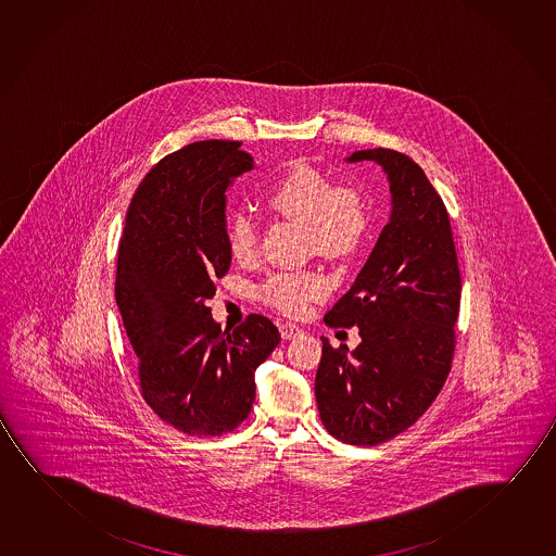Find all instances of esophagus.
<instances>
[{
	"label": "esophagus",
	"mask_w": 556,
	"mask_h": 556,
	"mask_svg": "<svg viewBox=\"0 0 556 556\" xmlns=\"http://www.w3.org/2000/svg\"><path fill=\"white\" fill-rule=\"evenodd\" d=\"M279 331H281V337L285 341H289V339H296L300 334L304 333L302 329H300L299 325L294 324H281L279 325Z\"/></svg>",
	"instance_id": "esophagus-1"
}]
</instances>
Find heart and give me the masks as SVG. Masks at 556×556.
I'll return each instance as SVG.
<instances>
[{
  "label": "heart",
  "instance_id": "obj_1",
  "mask_svg": "<svg viewBox=\"0 0 556 556\" xmlns=\"http://www.w3.org/2000/svg\"><path fill=\"white\" fill-rule=\"evenodd\" d=\"M267 204L292 222L306 225L309 247L329 257L352 254L369 227L366 198L352 185H334L329 175L309 163L292 165L267 194ZM227 248L235 262L250 265L260 256L257 225L237 214L227 229ZM331 282L317 269L277 271L260 285V299L287 316H300L314 300L327 296Z\"/></svg>",
  "mask_w": 556,
  "mask_h": 556
}]
</instances>
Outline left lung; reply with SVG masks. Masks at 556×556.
Returning <instances> with one entry per match:
<instances>
[{
  "label": "left lung",
  "instance_id": "obj_1",
  "mask_svg": "<svg viewBox=\"0 0 556 556\" xmlns=\"http://www.w3.org/2000/svg\"><path fill=\"white\" fill-rule=\"evenodd\" d=\"M364 160L387 173L393 212L351 291L325 314L329 327L358 325L362 342L349 354L321 337L316 399L334 439L374 446L410 428L441 393L462 281L451 219L424 169L389 148L349 157Z\"/></svg>",
  "mask_w": 556,
  "mask_h": 556
}]
</instances>
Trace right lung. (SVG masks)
Returning a JSON list of instances; mask_svg holds the SVG:
<instances>
[{"label": "right lung", "instance_id": "obj_1", "mask_svg": "<svg viewBox=\"0 0 556 556\" xmlns=\"http://www.w3.org/2000/svg\"><path fill=\"white\" fill-rule=\"evenodd\" d=\"M235 140H202L155 163L128 205L115 300L148 406L190 437L240 426L256 399L254 371L281 341L250 314L229 331L205 300L229 271L225 190L254 167Z\"/></svg>", "mask_w": 556, "mask_h": 556}]
</instances>
